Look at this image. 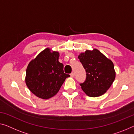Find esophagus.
<instances>
[{
  "label": "esophagus",
  "instance_id": "obj_1",
  "mask_svg": "<svg viewBox=\"0 0 134 134\" xmlns=\"http://www.w3.org/2000/svg\"><path fill=\"white\" fill-rule=\"evenodd\" d=\"M70 76H71V77H75V73H74L73 72L71 73L70 74Z\"/></svg>",
  "mask_w": 134,
  "mask_h": 134
}]
</instances>
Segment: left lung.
<instances>
[{
    "mask_svg": "<svg viewBox=\"0 0 134 134\" xmlns=\"http://www.w3.org/2000/svg\"><path fill=\"white\" fill-rule=\"evenodd\" d=\"M87 73L86 80L81 83L88 96L96 97L107 92L115 78L114 64L97 49L86 50L78 56Z\"/></svg>",
    "mask_w": 134,
    "mask_h": 134,
    "instance_id": "left-lung-1",
    "label": "left lung"
}]
</instances>
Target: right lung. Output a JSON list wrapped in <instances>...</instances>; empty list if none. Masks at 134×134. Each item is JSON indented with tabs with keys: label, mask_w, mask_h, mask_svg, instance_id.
Here are the masks:
<instances>
[{
	"label": "right lung",
	"mask_w": 134,
	"mask_h": 134,
	"mask_svg": "<svg viewBox=\"0 0 134 134\" xmlns=\"http://www.w3.org/2000/svg\"><path fill=\"white\" fill-rule=\"evenodd\" d=\"M59 53L47 47L29 62L25 82L36 96L48 99L58 92L69 75L64 73V65L58 61Z\"/></svg>",
	"instance_id": "right-lung-1"
}]
</instances>
